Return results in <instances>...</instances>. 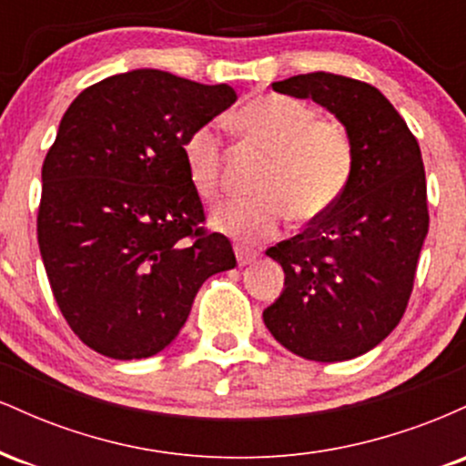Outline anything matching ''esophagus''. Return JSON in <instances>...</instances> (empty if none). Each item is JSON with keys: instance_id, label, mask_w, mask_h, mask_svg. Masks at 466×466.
<instances>
[{"instance_id": "1", "label": "esophagus", "mask_w": 466, "mask_h": 466, "mask_svg": "<svg viewBox=\"0 0 466 466\" xmlns=\"http://www.w3.org/2000/svg\"><path fill=\"white\" fill-rule=\"evenodd\" d=\"M234 251H237V260H238V265H240V267H245V265L254 263V260L258 258V251H256V249H249V248H245V245H237V248H234Z\"/></svg>"}]
</instances>
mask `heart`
Masks as SVG:
<instances>
[{"label": "heart", "instance_id": "obj_1", "mask_svg": "<svg viewBox=\"0 0 466 466\" xmlns=\"http://www.w3.org/2000/svg\"><path fill=\"white\" fill-rule=\"evenodd\" d=\"M237 127L271 155L258 181V197L229 201L217 212L223 232L243 240L274 237L287 215L311 223L324 217L349 188L355 144L339 120L318 117L315 106L282 94L256 96L237 114ZM184 164L201 199L217 201L223 190V137L212 122L197 127L184 142Z\"/></svg>", "mask_w": 466, "mask_h": 466}]
</instances>
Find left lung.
I'll use <instances>...</instances> for the list:
<instances>
[{"mask_svg":"<svg viewBox=\"0 0 466 466\" xmlns=\"http://www.w3.org/2000/svg\"><path fill=\"white\" fill-rule=\"evenodd\" d=\"M271 87L335 114L350 131L355 168L324 217L265 251L285 271L265 326L304 360H352L381 344L408 309L430 229L420 147L386 96L361 80L313 72Z\"/></svg>","mask_w":466,"mask_h":466,"instance_id":"8db88e82","label":"left lung"}]
</instances>
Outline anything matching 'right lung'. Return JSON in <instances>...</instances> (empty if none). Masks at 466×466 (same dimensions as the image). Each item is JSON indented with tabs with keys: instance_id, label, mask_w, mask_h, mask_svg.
I'll return each mask as SVG.
<instances>
[{
	"instance_id": "1",
	"label": "right lung",
	"mask_w": 466,
	"mask_h": 466,
	"mask_svg": "<svg viewBox=\"0 0 466 466\" xmlns=\"http://www.w3.org/2000/svg\"><path fill=\"white\" fill-rule=\"evenodd\" d=\"M237 100L201 85L133 69L83 89L46 155L36 237L69 329L111 360L164 350L210 276L237 267L184 164V142Z\"/></svg>"
}]
</instances>
